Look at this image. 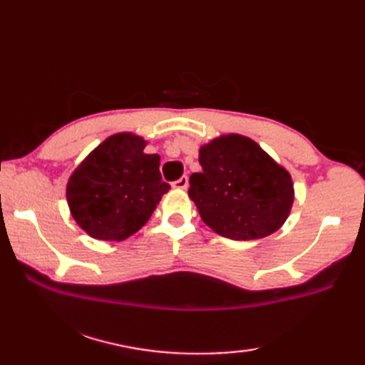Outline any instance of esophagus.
Segmentation results:
<instances>
[{
	"label": "esophagus",
	"instance_id": "esophagus-1",
	"mask_svg": "<svg viewBox=\"0 0 365 365\" xmlns=\"http://www.w3.org/2000/svg\"><path fill=\"white\" fill-rule=\"evenodd\" d=\"M187 187H188V177L187 175L180 177L178 180H175L173 183V188H175V190H187Z\"/></svg>",
	"mask_w": 365,
	"mask_h": 365
}]
</instances>
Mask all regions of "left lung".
I'll list each match as a JSON object with an SVG mask.
<instances>
[{
	"label": "left lung",
	"instance_id": "obj_1",
	"mask_svg": "<svg viewBox=\"0 0 365 365\" xmlns=\"http://www.w3.org/2000/svg\"><path fill=\"white\" fill-rule=\"evenodd\" d=\"M199 163L202 170L191 174L188 195L216 234L257 240L282 227L294 199L292 175L257 143L222 135L200 145Z\"/></svg>",
	"mask_w": 365,
	"mask_h": 365
}]
</instances>
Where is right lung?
Masks as SVG:
<instances>
[{"label": "right lung", "instance_id": "1", "mask_svg": "<svg viewBox=\"0 0 365 365\" xmlns=\"http://www.w3.org/2000/svg\"><path fill=\"white\" fill-rule=\"evenodd\" d=\"M145 145L144 138L133 133L113 135L68 178V208L92 238L122 242L133 235L170 190L161 180L160 155L144 153Z\"/></svg>", "mask_w": 365, "mask_h": 365}]
</instances>
